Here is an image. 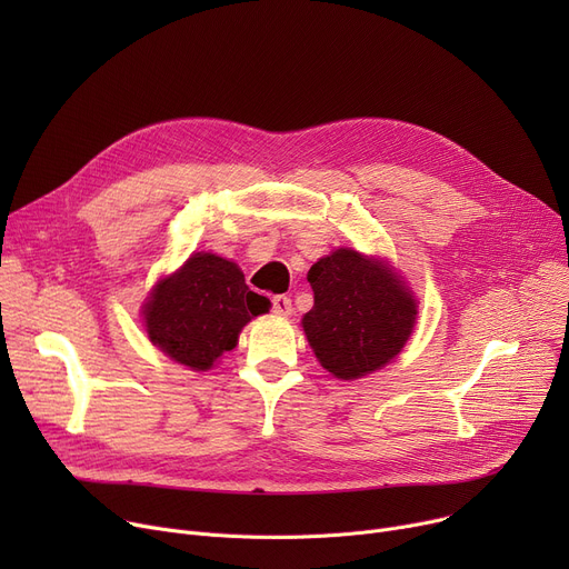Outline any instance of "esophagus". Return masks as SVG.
I'll use <instances>...</instances> for the list:
<instances>
[{"mask_svg":"<svg viewBox=\"0 0 569 569\" xmlns=\"http://www.w3.org/2000/svg\"><path fill=\"white\" fill-rule=\"evenodd\" d=\"M272 311H274L277 316L288 318V316L292 313V302H290V297H286V295H277L274 300H272Z\"/></svg>","mask_w":569,"mask_h":569,"instance_id":"esophagus-1","label":"esophagus"}]
</instances>
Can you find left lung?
I'll list each match as a JSON object with an SVG mask.
<instances>
[{"label":"left lung","instance_id":"left-lung-1","mask_svg":"<svg viewBox=\"0 0 569 569\" xmlns=\"http://www.w3.org/2000/svg\"><path fill=\"white\" fill-rule=\"evenodd\" d=\"M313 309L305 335L322 369L355 380L392 362L412 335L417 300L385 260L337 249L307 274Z\"/></svg>","mask_w":569,"mask_h":569}]
</instances>
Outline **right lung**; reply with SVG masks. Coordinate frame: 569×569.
<instances>
[{
	"instance_id": "right-lung-1",
	"label": "right lung",
	"mask_w": 569,
	"mask_h": 569,
	"mask_svg": "<svg viewBox=\"0 0 569 569\" xmlns=\"http://www.w3.org/2000/svg\"><path fill=\"white\" fill-rule=\"evenodd\" d=\"M267 311L269 300L244 283L242 269L204 251L163 277L142 305L149 341L193 371L212 369L242 327Z\"/></svg>"
}]
</instances>
